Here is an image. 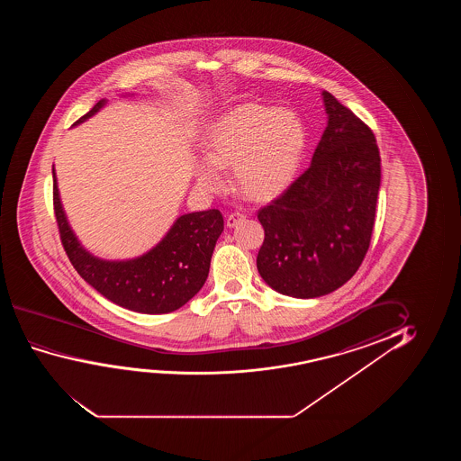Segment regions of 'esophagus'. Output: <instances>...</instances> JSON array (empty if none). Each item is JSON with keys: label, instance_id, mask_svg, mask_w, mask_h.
Instances as JSON below:
<instances>
[{"label": "esophagus", "instance_id": "obj_1", "mask_svg": "<svg viewBox=\"0 0 461 461\" xmlns=\"http://www.w3.org/2000/svg\"><path fill=\"white\" fill-rule=\"evenodd\" d=\"M242 221H246V214H242V212H231V214L227 217V227L234 228L236 225H240Z\"/></svg>", "mask_w": 461, "mask_h": 461}]
</instances>
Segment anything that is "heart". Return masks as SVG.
<instances>
[{"label": "heart", "mask_w": 461, "mask_h": 461, "mask_svg": "<svg viewBox=\"0 0 461 461\" xmlns=\"http://www.w3.org/2000/svg\"><path fill=\"white\" fill-rule=\"evenodd\" d=\"M305 143V127L294 112L240 104L211 129L208 158L196 165V181L208 192H219L225 185L221 168L233 167L234 183L244 195L269 200L296 177Z\"/></svg>", "instance_id": "1"}]
</instances>
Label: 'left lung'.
Listing matches in <instances>:
<instances>
[{"instance_id": "8db88e82", "label": "left lung", "mask_w": 461, "mask_h": 461, "mask_svg": "<svg viewBox=\"0 0 461 461\" xmlns=\"http://www.w3.org/2000/svg\"><path fill=\"white\" fill-rule=\"evenodd\" d=\"M328 126L309 168L258 211L259 276L285 296L312 299L347 284L366 258L381 185L372 129L322 91Z\"/></svg>"}]
</instances>
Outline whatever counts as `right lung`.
<instances>
[{
  "mask_svg": "<svg viewBox=\"0 0 461 461\" xmlns=\"http://www.w3.org/2000/svg\"><path fill=\"white\" fill-rule=\"evenodd\" d=\"M107 104L97 102L77 121L82 124ZM53 206L64 250L76 271L108 301L139 313H170L202 290L209 274L215 242L223 231L219 209L177 217L164 240L137 258L108 261L91 255L78 242L64 214L53 168Z\"/></svg>",
  "mask_w": 461,
  "mask_h": 461,
  "instance_id": "add662e5",
  "label": "right lung"
}]
</instances>
